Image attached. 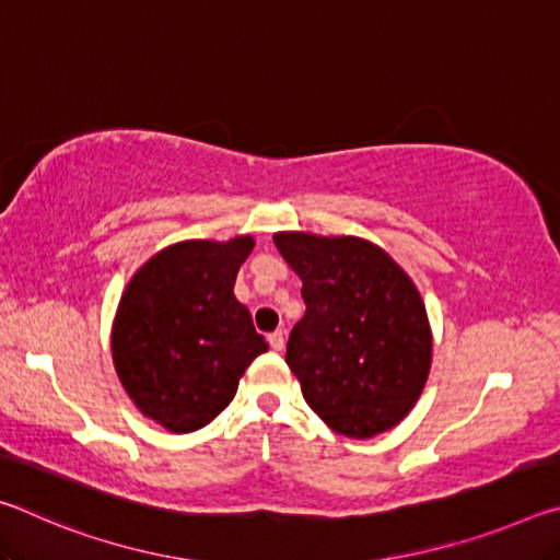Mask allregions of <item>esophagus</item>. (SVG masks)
Segmentation results:
<instances>
[{"instance_id":"34e87169","label":"esophagus","mask_w":560,"mask_h":560,"mask_svg":"<svg viewBox=\"0 0 560 560\" xmlns=\"http://www.w3.org/2000/svg\"><path fill=\"white\" fill-rule=\"evenodd\" d=\"M283 343H287V334H283V330H273V334H269V346L273 350H281Z\"/></svg>"}]
</instances>
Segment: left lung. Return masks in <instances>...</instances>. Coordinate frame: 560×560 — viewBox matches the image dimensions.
Returning a JSON list of instances; mask_svg holds the SVG:
<instances>
[{"instance_id":"obj_1","label":"left lung","mask_w":560,"mask_h":560,"mask_svg":"<svg viewBox=\"0 0 560 560\" xmlns=\"http://www.w3.org/2000/svg\"><path fill=\"white\" fill-rule=\"evenodd\" d=\"M273 244L303 281L306 314L287 343L303 400L346 438L393 430L420 400L432 365V328L415 281L360 236L277 232Z\"/></svg>"}]
</instances>
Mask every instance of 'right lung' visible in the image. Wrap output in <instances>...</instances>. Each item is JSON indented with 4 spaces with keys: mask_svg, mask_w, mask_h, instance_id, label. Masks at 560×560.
I'll return each mask as SVG.
<instances>
[{
    "mask_svg": "<svg viewBox=\"0 0 560 560\" xmlns=\"http://www.w3.org/2000/svg\"><path fill=\"white\" fill-rule=\"evenodd\" d=\"M254 236L170 244L122 291L110 328L118 381L132 405L167 432L210 424L234 400L269 343L234 296Z\"/></svg>",
    "mask_w": 560,
    "mask_h": 560,
    "instance_id": "right-lung-1",
    "label": "right lung"
}]
</instances>
